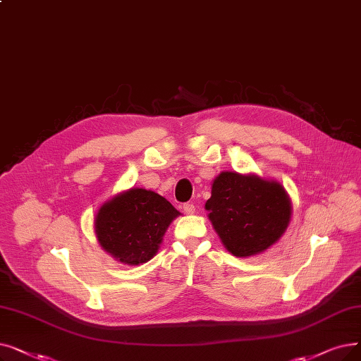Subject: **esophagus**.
I'll return each mask as SVG.
<instances>
[{
  "label": "esophagus",
  "instance_id": "1",
  "mask_svg": "<svg viewBox=\"0 0 361 361\" xmlns=\"http://www.w3.org/2000/svg\"><path fill=\"white\" fill-rule=\"evenodd\" d=\"M183 209H184V212L185 214H195V205H193V203H184V205H183Z\"/></svg>",
  "mask_w": 361,
  "mask_h": 361
}]
</instances>
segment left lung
<instances>
[{"label":"left lung","instance_id":"8db88e82","mask_svg":"<svg viewBox=\"0 0 361 361\" xmlns=\"http://www.w3.org/2000/svg\"><path fill=\"white\" fill-rule=\"evenodd\" d=\"M205 208L224 246L236 257L264 252L285 233L290 202L279 183L221 172Z\"/></svg>","mask_w":361,"mask_h":361}]
</instances>
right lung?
Wrapping results in <instances>:
<instances>
[{
	"label": "right lung",
	"mask_w": 361,
	"mask_h": 361,
	"mask_svg": "<svg viewBox=\"0 0 361 361\" xmlns=\"http://www.w3.org/2000/svg\"><path fill=\"white\" fill-rule=\"evenodd\" d=\"M180 212L161 195L131 189L99 209L96 234L106 252L123 264L150 261L172 219Z\"/></svg>",
	"instance_id": "right-lung-1"
}]
</instances>
